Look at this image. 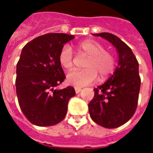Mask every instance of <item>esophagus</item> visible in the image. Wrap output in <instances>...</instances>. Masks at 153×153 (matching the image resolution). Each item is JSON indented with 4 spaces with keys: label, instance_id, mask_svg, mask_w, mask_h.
<instances>
[{
    "label": "esophagus",
    "instance_id": "obj_1",
    "mask_svg": "<svg viewBox=\"0 0 153 153\" xmlns=\"http://www.w3.org/2000/svg\"><path fill=\"white\" fill-rule=\"evenodd\" d=\"M74 90H75V93H79L80 91L82 90V88H79V87H75V88H74Z\"/></svg>",
    "mask_w": 153,
    "mask_h": 153
}]
</instances>
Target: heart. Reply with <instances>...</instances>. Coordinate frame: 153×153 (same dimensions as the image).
Here are the masks:
<instances>
[{
	"instance_id": "b5f03b06",
	"label": "heart",
	"mask_w": 153,
	"mask_h": 153,
	"mask_svg": "<svg viewBox=\"0 0 153 153\" xmlns=\"http://www.w3.org/2000/svg\"><path fill=\"white\" fill-rule=\"evenodd\" d=\"M79 53L88 56L83 70H73L67 74V83L76 87L90 84L96 80L97 74L101 78H105L115 70V60L112 54L105 51L103 45L94 40H85L77 45ZM60 65L70 70L73 67L74 56L69 46H64L59 53Z\"/></svg>"
}]
</instances>
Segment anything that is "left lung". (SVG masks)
<instances>
[{
    "mask_svg": "<svg viewBox=\"0 0 153 153\" xmlns=\"http://www.w3.org/2000/svg\"><path fill=\"white\" fill-rule=\"evenodd\" d=\"M105 38L116 48L118 65L109 79L94 88L88 103L91 118L104 128H118L128 121L138 106L141 79L138 62L130 47L109 33H93Z\"/></svg>",
    "mask_w": 153,
    "mask_h": 153,
    "instance_id": "obj_1",
    "label": "left lung"
}]
</instances>
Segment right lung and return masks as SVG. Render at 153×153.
<instances>
[{
    "mask_svg": "<svg viewBox=\"0 0 153 153\" xmlns=\"http://www.w3.org/2000/svg\"><path fill=\"white\" fill-rule=\"evenodd\" d=\"M74 38L65 33H47L25 45L16 66V94L20 109L32 124L51 126L62 121L73 87L57 89L65 79L59 62L64 44Z\"/></svg>",
    "mask_w": 153,
    "mask_h": 153,
    "instance_id": "right-lung-1",
    "label": "right lung"
}]
</instances>
